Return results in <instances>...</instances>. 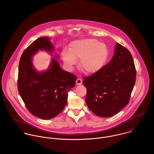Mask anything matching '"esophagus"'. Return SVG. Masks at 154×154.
Instances as JSON below:
<instances>
[{
	"instance_id": "34e87169",
	"label": "esophagus",
	"mask_w": 154,
	"mask_h": 154,
	"mask_svg": "<svg viewBox=\"0 0 154 154\" xmlns=\"http://www.w3.org/2000/svg\"><path fill=\"white\" fill-rule=\"evenodd\" d=\"M76 84L77 85H81V84H82V79H80V78L77 79V80H76Z\"/></svg>"
}]
</instances>
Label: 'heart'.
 <instances>
[{
	"instance_id": "b5f03b06",
	"label": "heart",
	"mask_w": 154,
	"mask_h": 154,
	"mask_svg": "<svg viewBox=\"0 0 154 154\" xmlns=\"http://www.w3.org/2000/svg\"><path fill=\"white\" fill-rule=\"evenodd\" d=\"M109 56L107 46L95 39L76 40L70 44V50H63L62 57L68 67L71 68L80 59L79 67L86 73L98 72L106 63Z\"/></svg>"
}]
</instances>
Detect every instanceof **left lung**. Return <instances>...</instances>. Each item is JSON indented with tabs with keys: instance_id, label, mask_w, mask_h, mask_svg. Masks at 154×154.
Instances as JSON below:
<instances>
[{
	"instance_id": "8db88e82",
	"label": "left lung",
	"mask_w": 154,
	"mask_h": 154,
	"mask_svg": "<svg viewBox=\"0 0 154 154\" xmlns=\"http://www.w3.org/2000/svg\"><path fill=\"white\" fill-rule=\"evenodd\" d=\"M136 68L131 52L117 43L110 62L98 72L83 78L85 101L95 115L110 117L128 104L136 82Z\"/></svg>"
}]
</instances>
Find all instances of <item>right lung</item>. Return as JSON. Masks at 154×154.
<instances>
[{
  "label": "right lung",
  "instance_id": "right-lung-1",
  "mask_svg": "<svg viewBox=\"0 0 154 154\" xmlns=\"http://www.w3.org/2000/svg\"><path fill=\"white\" fill-rule=\"evenodd\" d=\"M39 50L53 51L54 47L50 38H38L22 53L17 84L26 109L32 115L47 120L55 117L64 109L68 92L74 87L76 76L62 69L55 59H52L45 72L36 71L31 57Z\"/></svg>",
  "mask_w": 154,
  "mask_h": 154
}]
</instances>
